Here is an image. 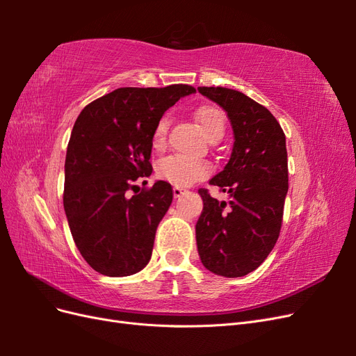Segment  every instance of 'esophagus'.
Returning <instances> with one entry per match:
<instances>
[{"label": "esophagus", "instance_id": "34e87169", "mask_svg": "<svg viewBox=\"0 0 356 356\" xmlns=\"http://www.w3.org/2000/svg\"><path fill=\"white\" fill-rule=\"evenodd\" d=\"M184 188H181V187H174V197L175 199H178V197H181L182 195H184Z\"/></svg>", "mask_w": 356, "mask_h": 356}]
</instances>
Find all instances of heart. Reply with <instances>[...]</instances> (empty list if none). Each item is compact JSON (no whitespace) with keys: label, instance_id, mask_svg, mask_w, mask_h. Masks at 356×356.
<instances>
[{"label":"heart","instance_id":"b5f03b06","mask_svg":"<svg viewBox=\"0 0 356 356\" xmlns=\"http://www.w3.org/2000/svg\"><path fill=\"white\" fill-rule=\"evenodd\" d=\"M195 118L202 132L209 141H218L225 132V114L215 105H202L195 111ZM169 118L165 115L157 122L152 144L157 152L166 147ZM156 174L160 179L168 181L175 187H188L209 174V166L202 160L182 156H169L161 159L156 166Z\"/></svg>","mask_w":356,"mask_h":356}]
</instances>
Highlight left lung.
<instances>
[{
    "mask_svg": "<svg viewBox=\"0 0 356 356\" xmlns=\"http://www.w3.org/2000/svg\"><path fill=\"white\" fill-rule=\"evenodd\" d=\"M227 113L234 144L229 163L209 184L230 193L229 203L199 193L203 211L196 224L197 251L215 275L241 277L272 252L282 227L288 191L285 134L266 106L227 88H199Z\"/></svg>",
    "mask_w": 356,
    "mask_h": 356,
    "instance_id": "left-lung-1",
    "label": "left lung"
}]
</instances>
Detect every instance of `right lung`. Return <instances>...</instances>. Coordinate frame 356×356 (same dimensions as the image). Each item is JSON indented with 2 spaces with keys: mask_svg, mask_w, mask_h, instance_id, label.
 <instances>
[{
  "mask_svg": "<svg viewBox=\"0 0 356 356\" xmlns=\"http://www.w3.org/2000/svg\"><path fill=\"white\" fill-rule=\"evenodd\" d=\"M195 92L188 84L120 88L86 105L75 122L67 148L63 208L81 257L98 273L129 276L152 258L157 225L174 190L157 181L139 191L135 182L153 172L149 157L157 122Z\"/></svg>",
  "mask_w": 356,
  "mask_h": 356,
  "instance_id": "right-lung-1",
  "label": "right lung"
}]
</instances>
